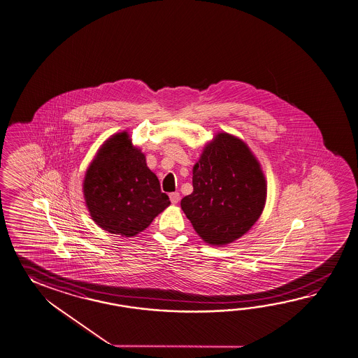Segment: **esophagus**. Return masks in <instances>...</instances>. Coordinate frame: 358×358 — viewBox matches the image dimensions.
I'll return each instance as SVG.
<instances>
[{
	"label": "esophagus",
	"instance_id": "1",
	"mask_svg": "<svg viewBox=\"0 0 358 358\" xmlns=\"http://www.w3.org/2000/svg\"><path fill=\"white\" fill-rule=\"evenodd\" d=\"M169 199H171V203L172 204H177L180 201V192H172L169 194Z\"/></svg>",
	"mask_w": 358,
	"mask_h": 358
}]
</instances>
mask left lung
Here are the masks:
<instances>
[{
    "mask_svg": "<svg viewBox=\"0 0 358 358\" xmlns=\"http://www.w3.org/2000/svg\"><path fill=\"white\" fill-rule=\"evenodd\" d=\"M194 191L181 208L206 243L236 241L263 213L266 181L260 163L241 139L219 132L192 169Z\"/></svg>",
    "mask_w": 358,
    "mask_h": 358,
    "instance_id": "1",
    "label": "left lung"
}]
</instances>
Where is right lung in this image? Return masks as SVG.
I'll return each instance as SVG.
<instances>
[{"instance_id": "add662e5", "label": "right lung", "mask_w": 358, "mask_h": 358, "mask_svg": "<svg viewBox=\"0 0 358 358\" xmlns=\"http://www.w3.org/2000/svg\"><path fill=\"white\" fill-rule=\"evenodd\" d=\"M90 217L112 234L132 237L145 229L171 204L145 155L126 131L106 140L83 182Z\"/></svg>"}]
</instances>
